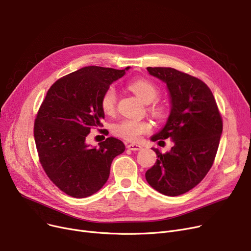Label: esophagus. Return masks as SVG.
<instances>
[{"instance_id": "esophagus-1", "label": "esophagus", "mask_w": 251, "mask_h": 251, "mask_svg": "<svg viewBox=\"0 0 251 251\" xmlns=\"http://www.w3.org/2000/svg\"><path fill=\"white\" fill-rule=\"evenodd\" d=\"M126 148L131 151H140L141 149H143V147L137 144H126Z\"/></svg>"}]
</instances>
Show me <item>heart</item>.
I'll list each match as a JSON object with an SVG mask.
<instances>
[{
	"instance_id": "heart-1",
	"label": "heart",
	"mask_w": 251,
	"mask_h": 251,
	"mask_svg": "<svg viewBox=\"0 0 251 251\" xmlns=\"http://www.w3.org/2000/svg\"><path fill=\"white\" fill-rule=\"evenodd\" d=\"M128 89L137 95L145 103L154 101L158 95V88L148 80L137 79L132 80L127 85ZM101 108L106 114H112L116 106V91L113 86L108 87L101 97ZM151 113L157 119H163L166 115V109L160 104H155L150 108ZM151 130V125L145 121H137L126 119L112 126V132L122 139L126 141L136 142L141 137Z\"/></svg>"
}]
</instances>
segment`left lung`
Wrapping results in <instances>:
<instances>
[{"label": "left lung", "instance_id": "left-lung-1", "mask_svg": "<svg viewBox=\"0 0 251 251\" xmlns=\"http://www.w3.org/2000/svg\"><path fill=\"white\" fill-rule=\"evenodd\" d=\"M149 74L167 86L171 110L153 142L172 139L171 150L157 154L145 176L160 194L180 196L198 185L211 169L222 135L223 123L210 88L201 80L172 68L148 67Z\"/></svg>", "mask_w": 251, "mask_h": 251}]
</instances>
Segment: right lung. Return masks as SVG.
Wrapping results in <instances>:
<instances>
[{
	"label": "right lung",
	"instance_id": "obj_1",
	"mask_svg": "<svg viewBox=\"0 0 251 251\" xmlns=\"http://www.w3.org/2000/svg\"><path fill=\"white\" fill-rule=\"evenodd\" d=\"M84 67L58 79L42 101L34 123L39 161L50 179L73 198L90 197L105 184L112 160L126 150L113 137L91 147L92 126H101V97L126 71Z\"/></svg>",
	"mask_w": 251,
	"mask_h": 251
}]
</instances>
